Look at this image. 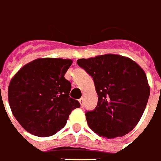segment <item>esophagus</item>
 <instances>
[{
	"label": "esophagus",
	"mask_w": 161,
	"mask_h": 161,
	"mask_svg": "<svg viewBox=\"0 0 161 161\" xmlns=\"http://www.w3.org/2000/svg\"><path fill=\"white\" fill-rule=\"evenodd\" d=\"M84 101H85L84 98H80V99L79 100V102H80V106H81V107H83V106H84Z\"/></svg>",
	"instance_id": "1"
}]
</instances>
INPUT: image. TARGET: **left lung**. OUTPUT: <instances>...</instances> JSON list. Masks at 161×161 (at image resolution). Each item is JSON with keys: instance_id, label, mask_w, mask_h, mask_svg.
Listing matches in <instances>:
<instances>
[{"instance_id": "8db88e82", "label": "left lung", "mask_w": 161, "mask_h": 161, "mask_svg": "<svg viewBox=\"0 0 161 161\" xmlns=\"http://www.w3.org/2000/svg\"><path fill=\"white\" fill-rule=\"evenodd\" d=\"M78 65L93 77L98 104L86 113L91 129L103 138L121 137L140 121L150 86L144 70L128 57L108 53L79 59Z\"/></svg>"}]
</instances>
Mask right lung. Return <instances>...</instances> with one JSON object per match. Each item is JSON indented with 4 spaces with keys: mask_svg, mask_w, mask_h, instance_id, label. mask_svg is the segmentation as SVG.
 <instances>
[{
    "mask_svg": "<svg viewBox=\"0 0 161 161\" xmlns=\"http://www.w3.org/2000/svg\"><path fill=\"white\" fill-rule=\"evenodd\" d=\"M72 63L70 59L39 58L11 79L8 90L10 108L28 133L52 136L64 127L72 110L80 107L69 97L71 83L64 77Z\"/></svg>",
    "mask_w": 161,
    "mask_h": 161,
    "instance_id": "obj_1",
    "label": "right lung"
}]
</instances>
